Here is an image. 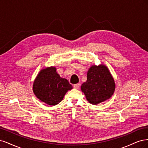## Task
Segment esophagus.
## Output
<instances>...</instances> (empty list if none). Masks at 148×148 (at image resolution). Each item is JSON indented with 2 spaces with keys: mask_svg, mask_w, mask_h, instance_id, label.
<instances>
[{
  "mask_svg": "<svg viewBox=\"0 0 148 148\" xmlns=\"http://www.w3.org/2000/svg\"><path fill=\"white\" fill-rule=\"evenodd\" d=\"M79 86H80V84H74L73 85V87L75 89H78L79 88Z\"/></svg>",
  "mask_w": 148,
  "mask_h": 148,
  "instance_id": "obj_1",
  "label": "esophagus"
}]
</instances>
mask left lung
Returning a JSON list of instances; mask_svg holds the SVG:
<instances>
[{
  "label": "left lung",
  "instance_id": "obj_1",
  "mask_svg": "<svg viewBox=\"0 0 148 148\" xmlns=\"http://www.w3.org/2000/svg\"><path fill=\"white\" fill-rule=\"evenodd\" d=\"M114 80L106 66L93 65L88 71L87 79L81 86L87 101L98 104L110 98L115 90Z\"/></svg>",
  "mask_w": 148,
  "mask_h": 148
}]
</instances>
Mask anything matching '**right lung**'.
Returning a JSON list of instances; mask_svg holds the SVG:
<instances>
[{
  "label": "right lung",
  "instance_id": "add662e5",
  "mask_svg": "<svg viewBox=\"0 0 148 148\" xmlns=\"http://www.w3.org/2000/svg\"><path fill=\"white\" fill-rule=\"evenodd\" d=\"M73 88L67 79L61 78L55 67L42 69L33 84L32 90L38 99L50 106L60 103L68 90Z\"/></svg>",
  "mask_w": 148,
  "mask_h": 148
}]
</instances>
